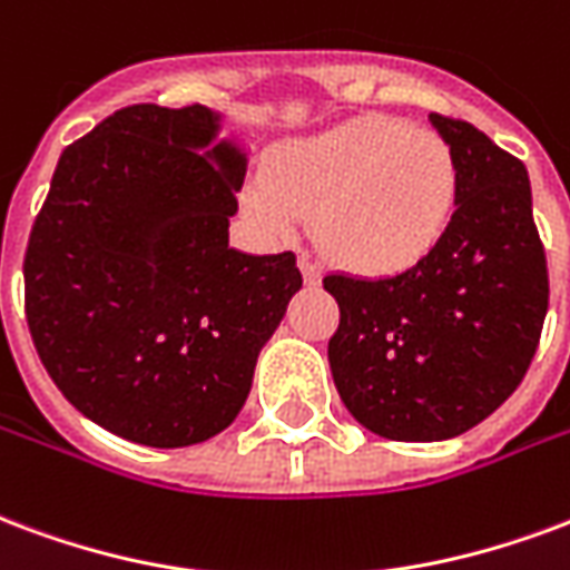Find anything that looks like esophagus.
Returning <instances> with one entry per match:
<instances>
[{"label": "esophagus", "instance_id": "1", "mask_svg": "<svg viewBox=\"0 0 570 570\" xmlns=\"http://www.w3.org/2000/svg\"><path fill=\"white\" fill-rule=\"evenodd\" d=\"M298 272H302V277H305L307 286L320 284V268H317V263L307 256V253H302V256H298Z\"/></svg>", "mask_w": 570, "mask_h": 570}]
</instances>
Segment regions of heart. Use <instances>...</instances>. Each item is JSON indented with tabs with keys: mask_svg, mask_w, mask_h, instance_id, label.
I'll return each instance as SVG.
<instances>
[{
	"mask_svg": "<svg viewBox=\"0 0 570 570\" xmlns=\"http://www.w3.org/2000/svg\"><path fill=\"white\" fill-rule=\"evenodd\" d=\"M462 168L444 135L368 114L286 141L247 205L277 235L314 217L328 263L360 277H399L441 247L453 226Z\"/></svg>",
	"mask_w": 570,
	"mask_h": 570,
	"instance_id": "obj_1",
	"label": "heart"
}]
</instances>
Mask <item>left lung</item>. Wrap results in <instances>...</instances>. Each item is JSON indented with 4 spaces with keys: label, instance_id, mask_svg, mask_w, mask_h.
<instances>
[{
    "label": "left lung",
    "instance_id": "1",
    "mask_svg": "<svg viewBox=\"0 0 570 570\" xmlns=\"http://www.w3.org/2000/svg\"><path fill=\"white\" fill-rule=\"evenodd\" d=\"M429 120L462 168L441 247L399 277H323L341 311L328 338L341 402L392 441L456 438L508 402L550 302L525 166L478 126L444 114Z\"/></svg>",
    "mask_w": 570,
    "mask_h": 570
}]
</instances>
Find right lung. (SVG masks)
I'll return each instance as SVG.
<instances>
[{
	"mask_svg": "<svg viewBox=\"0 0 570 570\" xmlns=\"http://www.w3.org/2000/svg\"><path fill=\"white\" fill-rule=\"evenodd\" d=\"M205 105H129L62 150L29 232L27 323L87 420L145 446L220 435L302 289L296 253L229 247L247 156Z\"/></svg>",
	"mask_w": 570,
	"mask_h": 570,
	"instance_id": "obj_1",
	"label": "right lung"
}]
</instances>
